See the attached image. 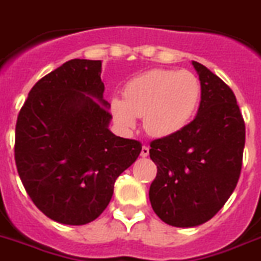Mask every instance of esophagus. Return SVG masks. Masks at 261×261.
I'll use <instances>...</instances> for the list:
<instances>
[{
  "instance_id": "1",
  "label": "esophagus",
  "mask_w": 261,
  "mask_h": 261,
  "mask_svg": "<svg viewBox=\"0 0 261 261\" xmlns=\"http://www.w3.org/2000/svg\"><path fill=\"white\" fill-rule=\"evenodd\" d=\"M147 155H149V147H147V146H143L141 150V156H143V158H145V156H147Z\"/></svg>"
}]
</instances>
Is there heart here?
Here are the masks:
<instances>
[{
  "instance_id": "obj_1",
  "label": "heart",
  "mask_w": 261,
  "mask_h": 261,
  "mask_svg": "<svg viewBox=\"0 0 261 261\" xmlns=\"http://www.w3.org/2000/svg\"><path fill=\"white\" fill-rule=\"evenodd\" d=\"M202 87L193 72L151 69L127 83L123 100L111 101L112 118L122 128H133L143 118L152 137H169L185 128L200 106Z\"/></svg>"
}]
</instances>
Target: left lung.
I'll list each match as a JSON object with an SVG mask.
<instances>
[{
  "label": "left lung",
  "instance_id": "obj_1",
  "mask_svg": "<svg viewBox=\"0 0 261 261\" xmlns=\"http://www.w3.org/2000/svg\"><path fill=\"white\" fill-rule=\"evenodd\" d=\"M202 94L196 118L179 133L150 143L156 177L152 211L169 225L192 228L211 220L240 177L245 124L233 91L205 65L192 61Z\"/></svg>",
  "mask_w": 261,
  "mask_h": 261
}]
</instances>
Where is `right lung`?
<instances>
[{
	"label": "right lung",
	"mask_w": 261,
	"mask_h": 261,
	"mask_svg": "<svg viewBox=\"0 0 261 261\" xmlns=\"http://www.w3.org/2000/svg\"><path fill=\"white\" fill-rule=\"evenodd\" d=\"M101 61L73 59L29 91L16 123L14 160L25 190L54 221L84 225L103 213L141 142L116 137Z\"/></svg>",
	"instance_id": "add662e5"
}]
</instances>
